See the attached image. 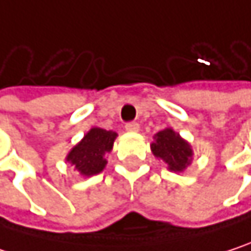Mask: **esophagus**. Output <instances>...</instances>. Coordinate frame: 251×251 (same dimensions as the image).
<instances>
[{
  "label": "esophagus",
  "instance_id": "esophagus-1",
  "mask_svg": "<svg viewBox=\"0 0 251 251\" xmlns=\"http://www.w3.org/2000/svg\"><path fill=\"white\" fill-rule=\"evenodd\" d=\"M125 127L127 132H138L139 130V125L136 122H129V124H126Z\"/></svg>",
  "mask_w": 251,
  "mask_h": 251
}]
</instances>
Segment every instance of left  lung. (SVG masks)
Listing matches in <instances>:
<instances>
[{"label": "left lung", "mask_w": 251, "mask_h": 251, "mask_svg": "<svg viewBox=\"0 0 251 251\" xmlns=\"http://www.w3.org/2000/svg\"><path fill=\"white\" fill-rule=\"evenodd\" d=\"M151 152L155 158L163 160L167 169L175 173H183L193 160L192 145L172 127H166L154 135Z\"/></svg>", "instance_id": "obj_1"}]
</instances>
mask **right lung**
<instances>
[{"mask_svg":"<svg viewBox=\"0 0 251 251\" xmlns=\"http://www.w3.org/2000/svg\"><path fill=\"white\" fill-rule=\"evenodd\" d=\"M118 133L101 127H91L82 139L75 144L65 157L82 177H91L104 170L106 154L113 150Z\"/></svg>","mask_w":251,"mask_h":251,"instance_id":"right-lung-1","label":"right lung"}]
</instances>
